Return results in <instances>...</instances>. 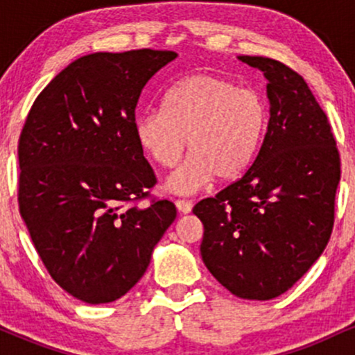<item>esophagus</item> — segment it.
<instances>
[{
  "instance_id": "34e87169",
  "label": "esophagus",
  "mask_w": 355,
  "mask_h": 355,
  "mask_svg": "<svg viewBox=\"0 0 355 355\" xmlns=\"http://www.w3.org/2000/svg\"><path fill=\"white\" fill-rule=\"evenodd\" d=\"M175 205H177V209L180 214H190L191 209H193V203L190 200H183V198H178V200L175 202Z\"/></svg>"
}]
</instances>
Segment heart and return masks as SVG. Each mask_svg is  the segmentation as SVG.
<instances>
[{"label": "heart", "mask_w": 355, "mask_h": 355, "mask_svg": "<svg viewBox=\"0 0 355 355\" xmlns=\"http://www.w3.org/2000/svg\"><path fill=\"white\" fill-rule=\"evenodd\" d=\"M268 125L267 103L254 89L211 73H195L166 92L164 110L138 115L137 144L162 168L190 157L168 187L180 193L200 190L214 177L239 178L254 162Z\"/></svg>", "instance_id": "b5f03b06"}]
</instances>
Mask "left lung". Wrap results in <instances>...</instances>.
<instances>
[{
  "mask_svg": "<svg viewBox=\"0 0 355 355\" xmlns=\"http://www.w3.org/2000/svg\"><path fill=\"white\" fill-rule=\"evenodd\" d=\"M263 71L270 120L242 178L203 198L202 259L232 294L247 300L282 295L319 259L334 227L340 155L311 88L287 64L239 56Z\"/></svg>",
  "mask_w": 355,
  "mask_h": 355,
  "instance_id": "1",
  "label": "left lung"
}]
</instances>
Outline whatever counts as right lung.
I'll list each match as a JSON object with an SVG mask.
<instances>
[{
  "label": "right lung",
  "mask_w": 355,
  "mask_h": 355,
  "mask_svg": "<svg viewBox=\"0 0 355 355\" xmlns=\"http://www.w3.org/2000/svg\"><path fill=\"white\" fill-rule=\"evenodd\" d=\"M175 58L148 48L81 56L23 125L19 214L51 279L87 304L125 295L177 218L173 202L150 193L157 177L133 132L145 85Z\"/></svg>",
  "instance_id": "add662e5"
}]
</instances>
